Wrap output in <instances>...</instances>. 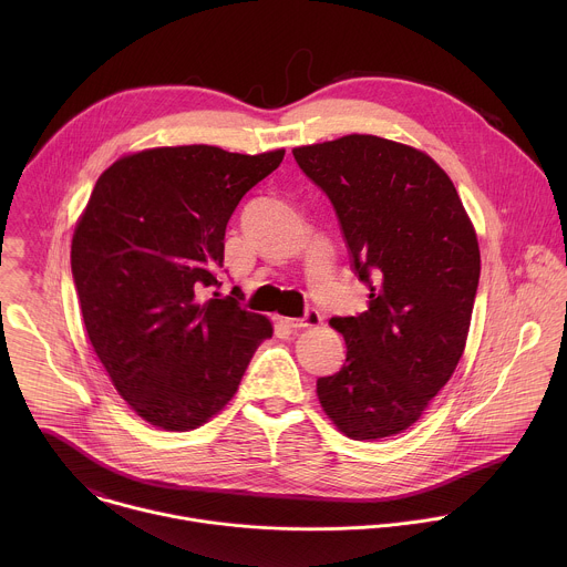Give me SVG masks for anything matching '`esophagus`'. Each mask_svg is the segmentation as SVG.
<instances>
[{
    "label": "esophagus",
    "instance_id": "34e87169",
    "mask_svg": "<svg viewBox=\"0 0 567 567\" xmlns=\"http://www.w3.org/2000/svg\"><path fill=\"white\" fill-rule=\"evenodd\" d=\"M321 321H323V317H321L317 310H312V308L306 312L303 319H281V323L286 324V327H290V329L317 327V324H321Z\"/></svg>",
    "mask_w": 567,
    "mask_h": 567
}]
</instances>
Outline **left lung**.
<instances>
[{
  "mask_svg": "<svg viewBox=\"0 0 567 567\" xmlns=\"http://www.w3.org/2000/svg\"><path fill=\"white\" fill-rule=\"evenodd\" d=\"M331 200L369 310L333 317L347 360L319 378L336 427L375 441L410 427L452 378L481 279L474 225L450 176L425 153L375 135L292 151Z\"/></svg>",
  "mask_w": 567,
  "mask_h": 567,
  "instance_id": "obj_1",
  "label": "left lung"
}]
</instances>
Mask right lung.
<instances>
[{
	"label": "right lung",
	"mask_w": 567,
	"mask_h": 567,
	"mask_svg": "<svg viewBox=\"0 0 567 567\" xmlns=\"http://www.w3.org/2000/svg\"><path fill=\"white\" fill-rule=\"evenodd\" d=\"M216 146L151 148L104 169L72 240L86 336L113 386L148 423L185 432L236 395L272 324L220 286L225 231L244 194L279 167Z\"/></svg>",
	"instance_id": "right-lung-1"
}]
</instances>
